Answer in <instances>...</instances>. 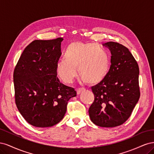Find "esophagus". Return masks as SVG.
Masks as SVG:
<instances>
[{
	"mask_svg": "<svg viewBox=\"0 0 154 154\" xmlns=\"http://www.w3.org/2000/svg\"><path fill=\"white\" fill-rule=\"evenodd\" d=\"M85 91V88H83V87H82V88H78L76 89V92H77V94H80L81 92Z\"/></svg>",
	"mask_w": 154,
	"mask_h": 154,
	"instance_id": "obj_1",
	"label": "esophagus"
}]
</instances>
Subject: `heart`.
<instances>
[{
    "label": "heart",
    "instance_id": "1",
    "mask_svg": "<svg viewBox=\"0 0 154 154\" xmlns=\"http://www.w3.org/2000/svg\"><path fill=\"white\" fill-rule=\"evenodd\" d=\"M56 64V72L65 83H71L78 74L85 83L96 85L106 78L109 70V57L101 46L92 43L72 42Z\"/></svg>",
    "mask_w": 154,
    "mask_h": 154
}]
</instances>
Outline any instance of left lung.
Returning a JSON list of instances; mask_svg holds the SVG:
<instances>
[{
	"label": "left lung",
	"instance_id": "left-lung-1",
	"mask_svg": "<svg viewBox=\"0 0 154 154\" xmlns=\"http://www.w3.org/2000/svg\"><path fill=\"white\" fill-rule=\"evenodd\" d=\"M103 45L111 53V66L104 80L92 86L91 120L101 127H115L131 115L140 97L138 64L128 48L114 42Z\"/></svg>",
	"mask_w": 154,
	"mask_h": 154
}]
</instances>
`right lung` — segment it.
Here are the masks:
<instances>
[{
	"label": "right lung",
	"mask_w": 154,
	"mask_h": 154,
	"mask_svg": "<svg viewBox=\"0 0 154 154\" xmlns=\"http://www.w3.org/2000/svg\"><path fill=\"white\" fill-rule=\"evenodd\" d=\"M63 39L32 41L23 51L13 72L15 103L22 117L36 127H50L61 121L68 101L76 96L60 82L56 64Z\"/></svg>",
	"instance_id": "1"
}]
</instances>
